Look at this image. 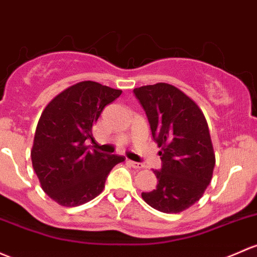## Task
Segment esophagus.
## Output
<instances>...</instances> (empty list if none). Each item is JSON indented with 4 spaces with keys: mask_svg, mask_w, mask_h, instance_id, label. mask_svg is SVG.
<instances>
[{
    "mask_svg": "<svg viewBox=\"0 0 257 257\" xmlns=\"http://www.w3.org/2000/svg\"><path fill=\"white\" fill-rule=\"evenodd\" d=\"M128 164L131 165L132 167H134V169H143V167H144V165L142 163H136V161H132V160H129Z\"/></svg>",
    "mask_w": 257,
    "mask_h": 257,
    "instance_id": "obj_1",
    "label": "esophagus"
}]
</instances>
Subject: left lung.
<instances>
[{"instance_id": "1", "label": "left lung", "mask_w": 257, "mask_h": 257, "mask_svg": "<svg viewBox=\"0 0 257 257\" xmlns=\"http://www.w3.org/2000/svg\"><path fill=\"white\" fill-rule=\"evenodd\" d=\"M134 94L147 113L154 140L161 148L158 186L142 197L164 213H180L199 201L210 183L215 156L203 112L169 83L142 86Z\"/></svg>"}]
</instances>
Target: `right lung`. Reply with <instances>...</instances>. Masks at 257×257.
Returning <instances> with one entry per match:
<instances>
[{
    "label": "right lung",
    "instance_id": "obj_1",
    "mask_svg": "<svg viewBox=\"0 0 257 257\" xmlns=\"http://www.w3.org/2000/svg\"><path fill=\"white\" fill-rule=\"evenodd\" d=\"M121 94L94 81L59 93L38 121L31 156L43 191L64 207L87 203L103 191L108 174L123 156L90 150L92 126L107 104Z\"/></svg>",
    "mask_w": 257,
    "mask_h": 257
}]
</instances>
